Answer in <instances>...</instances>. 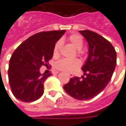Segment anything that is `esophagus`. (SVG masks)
<instances>
[{"instance_id": "esophagus-1", "label": "esophagus", "mask_w": 126, "mask_h": 126, "mask_svg": "<svg viewBox=\"0 0 126 126\" xmlns=\"http://www.w3.org/2000/svg\"><path fill=\"white\" fill-rule=\"evenodd\" d=\"M69 76L70 78H72V77H73V75H71V74H70V75H69Z\"/></svg>"}]
</instances>
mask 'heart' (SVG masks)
I'll return each instance as SVG.
<instances>
[{
    "label": "heart",
    "instance_id": "obj_1",
    "mask_svg": "<svg viewBox=\"0 0 126 126\" xmlns=\"http://www.w3.org/2000/svg\"><path fill=\"white\" fill-rule=\"evenodd\" d=\"M69 40L77 49L80 50L82 48L83 46V39L79 35L72 34L69 37ZM61 46H62L61 40H58L56 42L53 49V53L54 56H57L59 54ZM80 61L78 59H74V60L62 59L56 63V68L58 70L68 73L75 71L80 67Z\"/></svg>",
    "mask_w": 126,
    "mask_h": 126
}]
</instances>
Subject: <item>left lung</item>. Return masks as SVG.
Here are the masks:
<instances>
[{
	"label": "left lung",
	"instance_id": "1",
	"mask_svg": "<svg viewBox=\"0 0 126 126\" xmlns=\"http://www.w3.org/2000/svg\"><path fill=\"white\" fill-rule=\"evenodd\" d=\"M79 32L89 45V55L82 67L84 74L74 77L63 86L72 97L89 100L100 94L111 79L117 65V53L111 43L96 32L83 30Z\"/></svg>",
	"mask_w": 126,
	"mask_h": 126
}]
</instances>
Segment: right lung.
<instances>
[{
	"label": "right lung",
	"instance_id": "add662e5",
	"mask_svg": "<svg viewBox=\"0 0 126 126\" xmlns=\"http://www.w3.org/2000/svg\"><path fill=\"white\" fill-rule=\"evenodd\" d=\"M66 30L37 33L23 42L13 52L9 64V81L14 96L30 103L43 94L44 81L51 74H41L40 68L48 66L56 42Z\"/></svg>",
	"mask_w": 126,
	"mask_h": 126
}]
</instances>
